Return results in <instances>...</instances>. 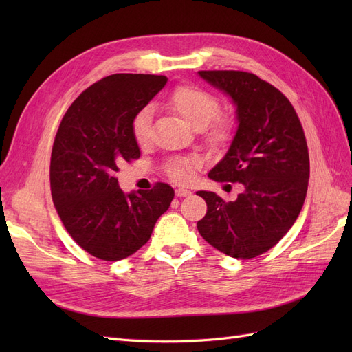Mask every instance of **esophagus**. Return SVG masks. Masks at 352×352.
<instances>
[{
  "instance_id": "1",
  "label": "esophagus",
  "mask_w": 352,
  "mask_h": 352,
  "mask_svg": "<svg viewBox=\"0 0 352 352\" xmlns=\"http://www.w3.org/2000/svg\"><path fill=\"white\" fill-rule=\"evenodd\" d=\"M190 194V190L189 189H185V188H177L176 189V197H179V198H182V197H189Z\"/></svg>"
}]
</instances>
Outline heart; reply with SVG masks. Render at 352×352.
Segmentation results:
<instances>
[{"label": "heart", "mask_w": 352, "mask_h": 352, "mask_svg": "<svg viewBox=\"0 0 352 352\" xmlns=\"http://www.w3.org/2000/svg\"><path fill=\"white\" fill-rule=\"evenodd\" d=\"M168 107L177 113L194 129L207 127L212 141H225L232 132V122L228 117L217 116L220 102L208 91L182 85L168 97ZM132 135L138 145H145L151 140V110L145 107L138 111L132 120ZM199 166L198 157H177L166 164V172L175 182H188L194 168Z\"/></svg>", "instance_id": "obj_1"}]
</instances>
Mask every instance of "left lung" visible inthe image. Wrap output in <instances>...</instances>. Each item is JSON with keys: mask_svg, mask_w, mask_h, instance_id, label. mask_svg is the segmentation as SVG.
Masks as SVG:
<instances>
[{"mask_svg": "<svg viewBox=\"0 0 352 352\" xmlns=\"http://www.w3.org/2000/svg\"><path fill=\"white\" fill-rule=\"evenodd\" d=\"M198 74L229 95L238 120L228 153L208 177L239 182L243 192L226 202L199 190L207 214L197 228L216 250L233 258H254L273 248L300 216L310 177L305 135L289 100L269 82L239 70Z\"/></svg>", "mask_w": 352, "mask_h": 352, "instance_id": "1", "label": "left lung"}]
</instances>
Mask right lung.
Returning a JSON list of instances; mask_svg holds the SVG:
<instances>
[{
    "label": "right lung",
    "mask_w": 352,
    "mask_h": 352,
    "mask_svg": "<svg viewBox=\"0 0 352 352\" xmlns=\"http://www.w3.org/2000/svg\"><path fill=\"white\" fill-rule=\"evenodd\" d=\"M166 76L117 73L83 91L66 111L51 153L56 210L80 248L105 261L129 257L151 238L175 197L167 184L124 194L116 172L140 158L132 120L164 88Z\"/></svg>",
    "instance_id": "add662e5"
}]
</instances>
